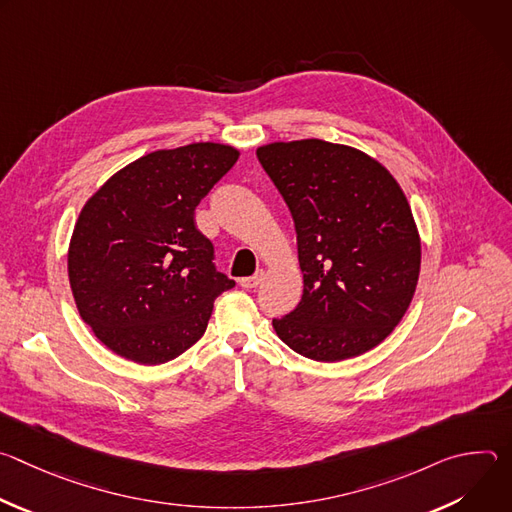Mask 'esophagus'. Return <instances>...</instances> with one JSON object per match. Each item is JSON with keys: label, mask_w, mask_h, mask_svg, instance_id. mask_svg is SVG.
Returning a JSON list of instances; mask_svg holds the SVG:
<instances>
[{"label": "esophagus", "mask_w": 512, "mask_h": 512, "mask_svg": "<svg viewBox=\"0 0 512 512\" xmlns=\"http://www.w3.org/2000/svg\"><path fill=\"white\" fill-rule=\"evenodd\" d=\"M263 277H265V273H263V271H257V273L251 275V277H241V279H239V285L245 287V289H253V287H257V285L263 281Z\"/></svg>", "instance_id": "34e87169"}]
</instances>
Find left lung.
I'll list each match as a JSON object with an SVG mask.
<instances>
[{
    "label": "left lung",
    "mask_w": 512,
    "mask_h": 512,
    "mask_svg": "<svg viewBox=\"0 0 512 512\" xmlns=\"http://www.w3.org/2000/svg\"><path fill=\"white\" fill-rule=\"evenodd\" d=\"M257 158L289 206L302 302L273 320L298 354L338 362L381 344L405 316L421 239L405 192L364 152L324 139L273 141Z\"/></svg>",
    "instance_id": "1"
}]
</instances>
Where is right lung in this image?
I'll return each instance as SVG.
<instances>
[{"label": "right lung", "mask_w": 512, "mask_h": 512, "mask_svg": "<svg viewBox=\"0 0 512 512\" xmlns=\"http://www.w3.org/2000/svg\"><path fill=\"white\" fill-rule=\"evenodd\" d=\"M239 154L214 141L145 154L85 202L68 281L81 318L115 354L148 367L180 356L202 338L214 300L235 287L214 269L194 210Z\"/></svg>", "instance_id": "1"}]
</instances>
